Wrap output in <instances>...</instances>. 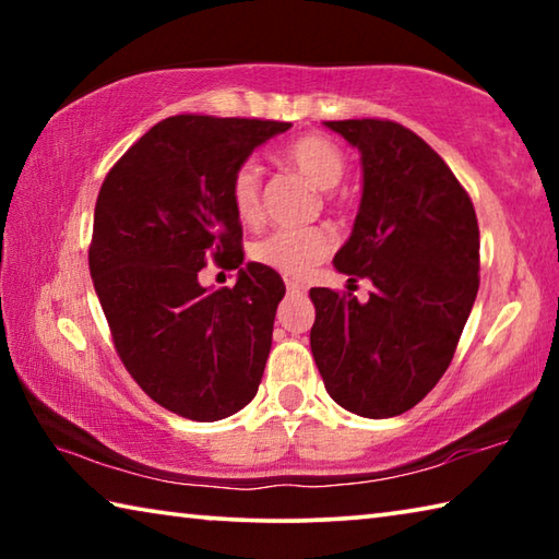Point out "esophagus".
Wrapping results in <instances>:
<instances>
[{
  "label": "esophagus",
  "instance_id": "34e87169",
  "mask_svg": "<svg viewBox=\"0 0 559 559\" xmlns=\"http://www.w3.org/2000/svg\"><path fill=\"white\" fill-rule=\"evenodd\" d=\"M286 290L290 296H302V293H306V286H300L296 281H286Z\"/></svg>",
  "mask_w": 559,
  "mask_h": 559
}]
</instances>
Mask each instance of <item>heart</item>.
I'll return each instance as SVG.
<instances>
[{
    "mask_svg": "<svg viewBox=\"0 0 559 559\" xmlns=\"http://www.w3.org/2000/svg\"><path fill=\"white\" fill-rule=\"evenodd\" d=\"M278 159L296 169L318 189H333L345 177L347 159L333 140L323 135H302L281 147ZM229 200L234 214L243 224H257L263 214V185L257 159H241L229 177ZM335 246V234L328 226L306 229H276L249 246L253 263L273 269L281 276L300 278L323 261Z\"/></svg>",
    "mask_w": 559,
    "mask_h": 559,
    "instance_id": "obj_1",
    "label": "heart"
}]
</instances>
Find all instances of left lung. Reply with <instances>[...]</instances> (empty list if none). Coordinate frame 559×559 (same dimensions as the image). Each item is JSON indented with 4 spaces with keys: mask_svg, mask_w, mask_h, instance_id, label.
Here are the masks:
<instances>
[{
    "mask_svg": "<svg viewBox=\"0 0 559 559\" xmlns=\"http://www.w3.org/2000/svg\"><path fill=\"white\" fill-rule=\"evenodd\" d=\"M362 153V202L335 269L370 278V300L310 288V349L343 409L386 419L449 370L478 293L476 210L439 153L394 120H328Z\"/></svg>",
    "mask_w": 559,
    "mask_h": 559,
    "instance_id": "left-lung-1",
    "label": "left lung"
}]
</instances>
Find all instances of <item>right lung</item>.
Returning <instances> with one entry per match:
<instances>
[{
	"instance_id": "right-lung-1",
	"label": "right lung",
	"mask_w": 559,
	"mask_h": 559,
	"mask_svg": "<svg viewBox=\"0 0 559 559\" xmlns=\"http://www.w3.org/2000/svg\"><path fill=\"white\" fill-rule=\"evenodd\" d=\"M288 128L182 112L150 128L103 179L88 266L112 345L150 400L185 419H224L259 392L286 286L261 263L219 292L195 273L206 260L241 266L229 177Z\"/></svg>"
}]
</instances>
